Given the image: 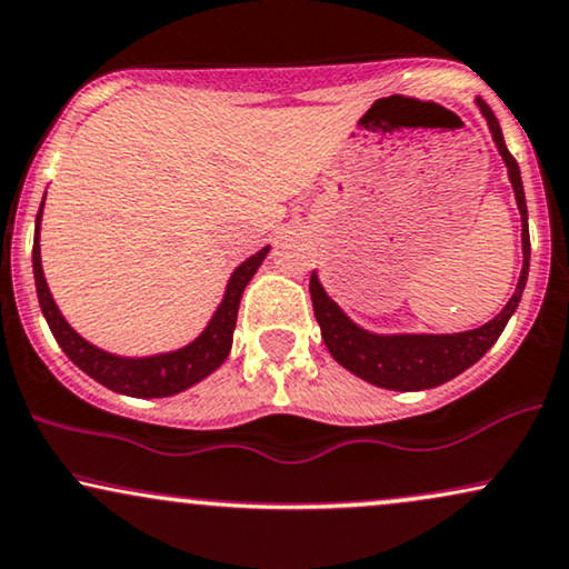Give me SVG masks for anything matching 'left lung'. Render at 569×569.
Instances as JSON below:
<instances>
[{
    "mask_svg": "<svg viewBox=\"0 0 569 569\" xmlns=\"http://www.w3.org/2000/svg\"><path fill=\"white\" fill-rule=\"evenodd\" d=\"M480 113L486 116L493 142L499 147L503 163H507L511 189H515L517 208L522 216V271L520 282H517L515 296L509 298V303L501 308L499 317H493L488 325L478 329H467V332L456 335H377L369 332L350 321L342 308L327 296L325 287H321L317 271L311 273V303L317 321L321 327V338L332 359L353 371L356 377L367 380L377 388L385 390H430L438 388L453 377H459L461 371L478 363L482 356L493 348V342L499 340V335L507 327L511 313L520 306L525 282H528V269H530V231H528V202H525V189L520 166L511 158L503 142L501 126L496 121L493 110L486 102L478 100Z\"/></svg>",
    "mask_w": 569,
    "mask_h": 569,
    "instance_id": "left-lung-1",
    "label": "left lung"
}]
</instances>
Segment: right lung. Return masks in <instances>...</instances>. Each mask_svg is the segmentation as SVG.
Listing matches in <instances>:
<instances>
[{"instance_id": "obj_1", "label": "right lung", "mask_w": 569, "mask_h": 569, "mask_svg": "<svg viewBox=\"0 0 569 569\" xmlns=\"http://www.w3.org/2000/svg\"><path fill=\"white\" fill-rule=\"evenodd\" d=\"M44 208V200H41ZM41 208L37 216V234H33V279H37V296L41 313H44L49 329H52L54 340L62 348V353L76 363L81 371H87L91 380H97L104 388L123 392L131 398H166L177 396V392L192 388L194 382L206 380L210 371H216L227 361L231 350V335H234L237 311H240V300L252 273L269 256L271 244L250 256L248 261L237 266L234 273L229 277L223 300L210 317L208 327L194 338L189 346L179 350H168V353L142 356V359H129V356H116L108 350L91 346L83 340L73 327L68 325L66 317L60 313L54 303L52 292H49L44 269H41V250H39V229H41Z\"/></svg>"}]
</instances>
